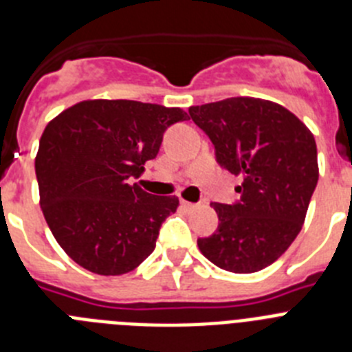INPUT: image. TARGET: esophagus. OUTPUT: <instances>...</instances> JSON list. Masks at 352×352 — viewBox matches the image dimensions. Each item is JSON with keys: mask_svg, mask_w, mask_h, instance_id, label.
<instances>
[{"mask_svg": "<svg viewBox=\"0 0 352 352\" xmlns=\"http://www.w3.org/2000/svg\"><path fill=\"white\" fill-rule=\"evenodd\" d=\"M182 206L185 208L186 211H192V210H195V208H197V204H194V203H188V201H185V199H182Z\"/></svg>", "mask_w": 352, "mask_h": 352, "instance_id": "obj_1", "label": "esophagus"}]
</instances>
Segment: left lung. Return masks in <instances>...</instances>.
I'll return each instance as SVG.
<instances>
[{"label":"left lung","instance_id":"1","mask_svg":"<svg viewBox=\"0 0 352 352\" xmlns=\"http://www.w3.org/2000/svg\"><path fill=\"white\" fill-rule=\"evenodd\" d=\"M188 113L213 142L220 166L243 176L238 204H211L219 231L199 238V250L226 272H259L303 227L319 179L314 133L280 104L254 96L194 105Z\"/></svg>","mask_w":352,"mask_h":352}]
</instances>
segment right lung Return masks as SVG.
<instances>
[{
  "label": "right lung",
  "mask_w": 352,
  "mask_h": 352,
  "mask_svg": "<svg viewBox=\"0 0 352 352\" xmlns=\"http://www.w3.org/2000/svg\"><path fill=\"white\" fill-rule=\"evenodd\" d=\"M179 107L135 100H82L51 120L35 157L40 206L65 254L88 272L116 276L155 250L176 195H151L132 178L160 149Z\"/></svg>",
  "instance_id": "1"
}]
</instances>
